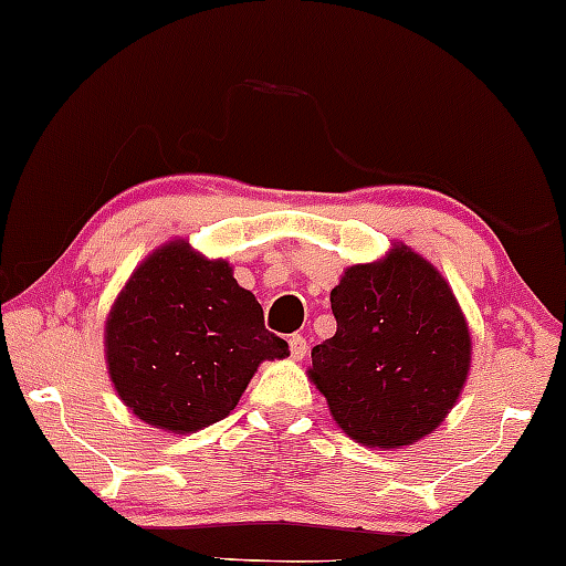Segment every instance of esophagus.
I'll return each mask as SVG.
<instances>
[{
  "instance_id": "esophagus-1",
  "label": "esophagus",
  "mask_w": 566,
  "mask_h": 566,
  "mask_svg": "<svg viewBox=\"0 0 566 566\" xmlns=\"http://www.w3.org/2000/svg\"><path fill=\"white\" fill-rule=\"evenodd\" d=\"M289 346H291V356L293 358H304L306 350H310V343H306L304 335H291Z\"/></svg>"
}]
</instances>
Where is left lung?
I'll return each mask as SVG.
<instances>
[{"label":"left lung","instance_id":"8db88e82","mask_svg":"<svg viewBox=\"0 0 566 566\" xmlns=\"http://www.w3.org/2000/svg\"><path fill=\"white\" fill-rule=\"evenodd\" d=\"M333 337L312 348V379L337 427L366 447L434 431L465 385L471 335L444 277L398 247L354 265L329 291Z\"/></svg>","mask_w":566,"mask_h":566}]
</instances>
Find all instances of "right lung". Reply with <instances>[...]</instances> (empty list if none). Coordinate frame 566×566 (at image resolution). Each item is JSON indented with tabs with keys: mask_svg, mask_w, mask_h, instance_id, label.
Instances as JSON below:
<instances>
[{
	"mask_svg": "<svg viewBox=\"0 0 566 566\" xmlns=\"http://www.w3.org/2000/svg\"><path fill=\"white\" fill-rule=\"evenodd\" d=\"M289 343L265 329L260 301L229 262L174 241L135 270L106 325L108 374L132 413L189 434L237 408L265 358Z\"/></svg>",
	"mask_w": 566,
	"mask_h": 566,
	"instance_id": "1",
	"label": "right lung"
}]
</instances>
